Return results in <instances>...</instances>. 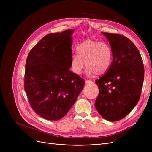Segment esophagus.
<instances>
[{
    "label": "esophagus",
    "instance_id": "obj_1",
    "mask_svg": "<svg viewBox=\"0 0 152 152\" xmlns=\"http://www.w3.org/2000/svg\"><path fill=\"white\" fill-rule=\"evenodd\" d=\"M85 83H86V84H92V83H93L92 81H91V80H86Z\"/></svg>",
    "mask_w": 152,
    "mask_h": 152
}]
</instances>
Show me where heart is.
Segmentation results:
<instances>
[{
	"label": "heart",
	"instance_id": "b5f03b06",
	"mask_svg": "<svg viewBox=\"0 0 152 152\" xmlns=\"http://www.w3.org/2000/svg\"><path fill=\"white\" fill-rule=\"evenodd\" d=\"M77 53L71 57V69L77 75L81 73L84 63L87 74L98 75L105 73L112 63V49L105 42L87 39L78 45Z\"/></svg>",
	"mask_w": 152,
	"mask_h": 152
}]
</instances>
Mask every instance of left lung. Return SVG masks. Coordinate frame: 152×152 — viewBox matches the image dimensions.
I'll return each instance as SVG.
<instances>
[{"mask_svg": "<svg viewBox=\"0 0 152 152\" xmlns=\"http://www.w3.org/2000/svg\"><path fill=\"white\" fill-rule=\"evenodd\" d=\"M109 41L113 61L107 73L95 81L99 94L95 107L109 121L128 115L138 103L144 79L141 55L133 42L124 36L102 33Z\"/></svg>", "mask_w": 152, "mask_h": 152, "instance_id": "1", "label": "left lung"}]
</instances>
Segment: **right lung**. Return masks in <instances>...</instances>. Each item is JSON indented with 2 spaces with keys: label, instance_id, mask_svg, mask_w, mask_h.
Instances as JSON below:
<instances>
[{
  "label": "right lung",
  "instance_id": "right-lung-1",
  "mask_svg": "<svg viewBox=\"0 0 152 152\" xmlns=\"http://www.w3.org/2000/svg\"><path fill=\"white\" fill-rule=\"evenodd\" d=\"M73 29L45 36L29 52L24 87L34 112L47 120L65 116L85 82L69 70Z\"/></svg>",
  "mask_w": 152,
  "mask_h": 152
}]
</instances>
